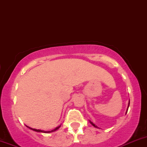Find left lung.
Segmentation results:
<instances>
[{"mask_svg": "<svg viewBox=\"0 0 147 147\" xmlns=\"http://www.w3.org/2000/svg\"><path fill=\"white\" fill-rule=\"evenodd\" d=\"M129 104H128V107H127V110H128V108H129ZM127 112H126V113H127ZM90 123H91V124H92V126H94V127H97V126H96V125H95V124H93V123H92V121H90Z\"/></svg>", "mask_w": 147, "mask_h": 147, "instance_id": "left-lung-1", "label": "left lung"}]
</instances>
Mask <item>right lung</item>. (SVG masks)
I'll list each match as a JSON object with an SVG mask.
<instances>
[{"label": "right lung", "mask_w": 147, "mask_h": 147, "mask_svg": "<svg viewBox=\"0 0 147 147\" xmlns=\"http://www.w3.org/2000/svg\"><path fill=\"white\" fill-rule=\"evenodd\" d=\"M60 126H61V125H60V126H59V127H56L55 129H54L51 130V131H44V130L36 129H32V128H30V127H28V126H26V127H27L28 128L30 129H31V130H32V131H36V132H42V133H51V132H53V131H56V130H57V129H58L60 128Z\"/></svg>", "instance_id": "1"}]
</instances>
